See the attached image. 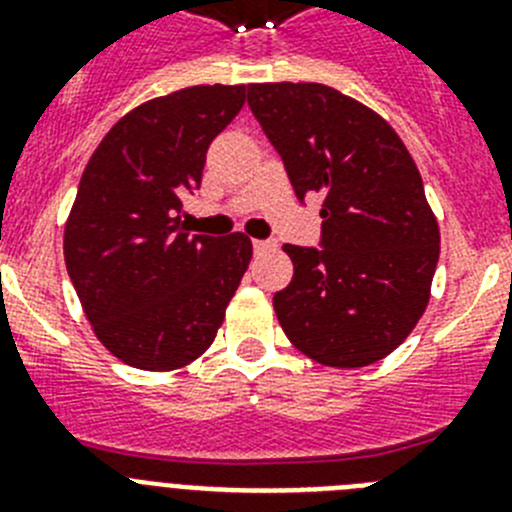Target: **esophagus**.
Returning a JSON list of instances; mask_svg holds the SVG:
<instances>
[{"label":"esophagus","mask_w":512,"mask_h":512,"mask_svg":"<svg viewBox=\"0 0 512 512\" xmlns=\"http://www.w3.org/2000/svg\"><path fill=\"white\" fill-rule=\"evenodd\" d=\"M277 248V243H271V241H253V251L256 253H269Z\"/></svg>","instance_id":"esophagus-1"}]
</instances>
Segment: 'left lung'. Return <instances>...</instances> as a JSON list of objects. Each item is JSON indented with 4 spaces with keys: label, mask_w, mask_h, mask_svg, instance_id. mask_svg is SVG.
<instances>
[{
    "label": "left lung",
    "mask_w": 512,
    "mask_h": 512,
    "mask_svg": "<svg viewBox=\"0 0 512 512\" xmlns=\"http://www.w3.org/2000/svg\"><path fill=\"white\" fill-rule=\"evenodd\" d=\"M248 107L295 194H323V248L287 243L295 277L274 295L312 361L359 369L390 356L431 300L441 233L400 135L366 104L305 81L248 84Z\"/></svg>",
    "instance_id": "left-lung-1"
}]
</instances>
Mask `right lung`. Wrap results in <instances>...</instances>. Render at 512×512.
Returning a JSON list of instances; mask_svg holds the SVG:
<instances>
[{"mask_svg":"<svg viewBox=\"0 0 512 512\" xmlns=\"http://www.w3.org/2000/svg\"><path fill=\"white\" fill-rule=\"evenodd\" d=\"M246 87L202 84L120 117L81 174L63 259L102 346L143 372H174L215 341L253 256L248 235H189L182 197Z\"/></svg>","mask_w":512,"mask_h":512,"instance_id":"right-lung-1","label":"right lung"}]
</instances>
